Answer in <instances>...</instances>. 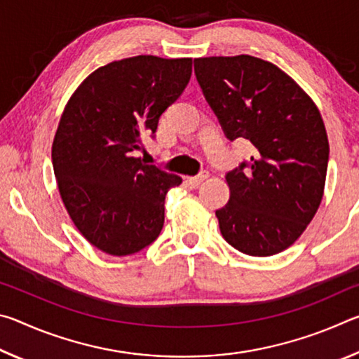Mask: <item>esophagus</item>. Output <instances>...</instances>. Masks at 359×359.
Returning a JSON list of instances; mask_svg holds the SVG:
<instances>
[{
  "label": "esophagus",
  "instance_id": "obj_1",
  "mask_svg": "<svg viewBox=\"0 0 359 359\" xmlns=\"http://www.w3.org/2000/svg\"><path fill=\"white\" fill-rule=\"evenodd\" d=\"M208 177H209V171H201L198 175H194V177H187V184L190 187H198L201 185Z\"/></svg>",
  "mask_w": 359,
  "mask_h": 359
}]
</instances>
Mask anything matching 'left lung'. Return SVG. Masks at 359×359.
Wrapping results in <instances>:
<instances>
[{"label": "left lung", "instance_id": "1", "mask_svg": "<svg viewBox=\"0 0 359 359\" xmlns=\"http://www.w3.org/2000/svg\"><path fill=\"white\" fill-rule=\"evenodd\" d=\"M203 95L231 142L253 145L226 172L229 201L215 215L224 241L271 257L304 233L323 198L330 144L317 106L293 79L264 60L194 58Z\"/></svg>", "mask_w": 359, "mask_h": 359}]
</instances>
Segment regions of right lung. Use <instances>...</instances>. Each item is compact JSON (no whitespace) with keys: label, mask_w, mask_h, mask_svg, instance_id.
Listing matches in <instances>:
<instances>
[{"label":"right lung","mask_w":359,"mask_h":359,"mask_svg":"<svg viewBox=\"0 0 359 359\" xmlns=\"http://www.w3.org/2000/svg\"><path fill=\"white\" fill-rule=\"evenodd\" d=\"M191 77V58L137 55L92 72L71 96L52 145L60 194L90 244L115 257L150 245L175 174L133 156Z\"/></svg>","instance_id":"obj_1"}]
</instances>
